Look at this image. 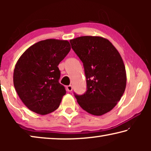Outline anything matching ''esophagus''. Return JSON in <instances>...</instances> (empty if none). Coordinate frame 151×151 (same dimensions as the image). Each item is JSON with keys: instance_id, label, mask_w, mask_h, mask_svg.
<instances>
[{"instance_id": "esophagus-1", "label": "esophagus", "mask_w": 151, "mask_h": 151, "mask_svg": "<svg viewBox=\"0 0 151 151\" xmlns=\"http://www.w3.org/2000/svg\"><path fill=\"white\" fill-rule=\"evenodd\" d=\"M66 90H67L68 92H71L73 91V86L72 85H68L66 86Z\"/></svg>"}]
</instances>
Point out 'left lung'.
Instances as JSON below:
<instances>
[{
    "label": "left lung",
    "mask_w": 151,
    "mask_h": 151,
    "mask_svg": "<svg viewBox=\"0 0 151 151\" xmlns=\"http://www.w3.org/2000/svg\"><path fill=\"white\" fill-rule=\"evenodd\" d=\"M70 43L83 62L86 79L85 93H74L77 103L88 113L103 115L116 106L126 88V70L121 55L109 40L100 37H81Z\"/></svg>",
    "instance_id": "left-lung-1"
}]
</instances>
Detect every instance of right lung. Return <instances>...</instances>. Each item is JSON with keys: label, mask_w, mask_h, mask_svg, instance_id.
Here are the masks:
<instances>
[{"label": "right lung", "mask_w": 151, "mask_h": 151, "mask_svg": "<svg viewBox=\"0 0 151 151\" xmlns=\"http://www.w3.org/2000/svg\"><path fill=\"white\" fill-rule=\"evenodd\" d=\"M70 50L67 40L47 39L32 45L20 57L14 70V86L30 111L47 114L59 106L66 90L59 83L58 65Z\"/></svg>", "instance_id": "right-lung-1"}]
</instances>
